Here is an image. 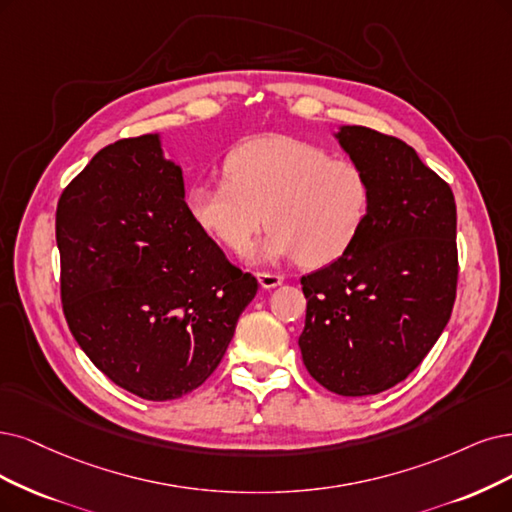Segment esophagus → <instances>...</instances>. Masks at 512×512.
I'll list each match as a JSON object with an SVG mask.
<instances>
[{
  "label": "esophagus",
  "instance_id": "obj_1",
  "mask_svg": "<svg viewBox=\"0 0 512 512\" xmlns=\"http://www.w3.org/2000/svg\"><path fill=\"white\" fill-rule=\"evenodd\" d=\"M257 280H259L261 289H274V287H280L285 278H282L280 274H272V272H259Z\"/></svg>",
  "mask_w": 512,
  "mask_h": 512
}]
</instances>
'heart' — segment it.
I'll return each instance as SVG.
<instances>
[{"label":"heart","instance_id":"b5f03b06","mask_svg":"<svg viewBox=\"0 0 512 512\" xmlns=\"http://www.w3.org/2000/svg\"><path fill=\"white\" fill-rule=\"evenodd\" d=\"M225 179L196 181L185 204L198 227L232 253H244L266 223L251 263L299 259L318 268L342 257L363 232L371 183L352 160L331 158L308 141L266 135L234 147Z\"/></svg>","mask_w":512,"mask_h":512}]
</instances>
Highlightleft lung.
Here are the masks:
<instances>
[{"mask_svg":"<svg viewBox=\"0 0 512 512\" xmlns=\"http://www.w3.org/2000/svg\"><path fill=\"white\" fill-rule=\"evenodd\" d=\"M333 137L367 173L371 206L350 249L301 278L299 350L320 386L369 396L403 382L451 316L456 200L405 141L365 126H339Z\"/></svg>","mask_w":512,"mask_h":512,"instance_id":"obj_1","label":"left lung"}]
</instances>
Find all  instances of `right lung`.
Here are the masks:
<instances>
[{
    "mask_svg": "<svg viewBox=\"0 0 512 512\" xmlns=\"http://www.w3.org/2000/svg\"><path fill=\"white\" fill-rule=\"evenodd\" d=\"M61 299L75 342L113 384L173 401L206 382L257 293L196 225L162 135L107 145L56 206Z\"/></svg>",
    "mask_w": 512,
    "mask_h": 512,
    "instance_id": "add662e5",
    "label": "right lung"
}]
</instances>
